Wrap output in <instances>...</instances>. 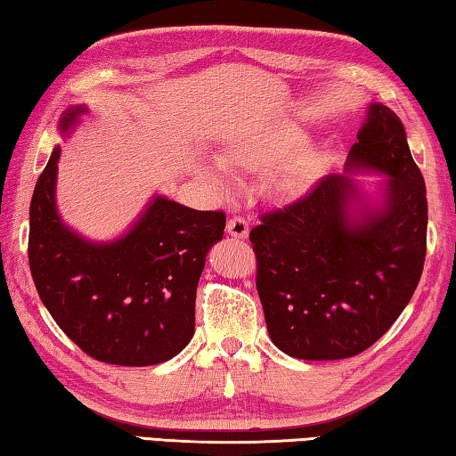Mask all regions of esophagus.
Here are the masks:
<instances>
[{
	"instance_id": "obj_1",
	"label": "esophagus",
	"mask_w": 456,
	"mask_h": 456,
	"mask_svg": "<svg viewBox=\"0 0 456 456\" xmlns=\"http://www.w3.org/2000/svg\"><path fill=\"white\" fill-rule=\"evenodd\" d=\"M227 233L237 239H245L249 235V225H247L245 217H241V215H233V217L227 221Z\"/></svg>"
}]
</instances>
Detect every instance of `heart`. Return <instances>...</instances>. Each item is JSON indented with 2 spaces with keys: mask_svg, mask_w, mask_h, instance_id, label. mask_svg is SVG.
<instances>
[{
  "mask_svg": "<svg viewBox=\"0 0 456 456\" xmlns=\"http://www.w3.org/2000/svg\"><path fill=\"white\" fill-rule=\"evenodd\" d=\"M299 141L297 133L293 130H273V133L243 138V141L231 142L221 151V165L229 171H243V168L261 167L281 157L291 146ZM322 173V159L314 151H297L277 160L265 175V184L273 195L296 197L310 187ZM203 176L215 189H221L225 179L211 167L203 168Z\"/></svg>",
  "mask_w": 456,
  "mask_h": 456,
  "instance_id": "1",
  "label": "heart"
}]
</instances>
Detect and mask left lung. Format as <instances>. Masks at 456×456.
I'll list each match as a JSON object with an SVG mask.
<instances>
[{
    "label": "left lung",
    "mask_w": 456,
    "mask_h": 456,
    "mask_svg": "<svg viewBox=\"0 0 456 456\" xmlns=\"http://www.w3.org/2000/svg\"><path fill=\"white\" fill-rule=\"evenodd\" d=\"M346 171H378L380 209L346 175L261 215L249 239L272 342L291 358L342 360L380 339L411 302L427 257V187L400 118L370 104Z\"/></svg>",
    "instance_id": "left-lung-1"
}]
</instances>
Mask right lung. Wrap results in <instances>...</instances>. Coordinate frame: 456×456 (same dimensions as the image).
<instances>
[{"label":"right lung","instance_id":"1","mask_svg":"<svg viewBox=\"0 0 456 456\" xmlns=\"http://www.w3.org/2000/svg\"><path fill=\"white\" fill-rule=\"evenodd\" d=\"M86 106L60 118L68 134ZM60 146L36 183L28 257L36 289L60 330L90 358L152 366L176 356L195 334L197 283L225 229L223 211H195L154 197L133 229L92 243L56 209Z\"/></svg>","mask_w":456,"mask_h":456}]
</instances>
